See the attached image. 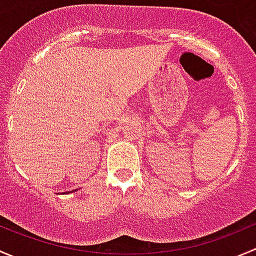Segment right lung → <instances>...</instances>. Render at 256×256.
<instances>
[{
  "mask_svg": "<svg viewBox=\"0 0 256 256\" xmlns=\"http://www.w3.org/2000/svg\"><path fill=\"white\" fill-rule=\"evenodd\" d=\"M75 191H76V190H75Z\"/></svg>",
  "mask_w": 256,
  "mask_h": 256,
  "instance_id": "add662e5",
  "label": "right lung"
}]
</instances>
